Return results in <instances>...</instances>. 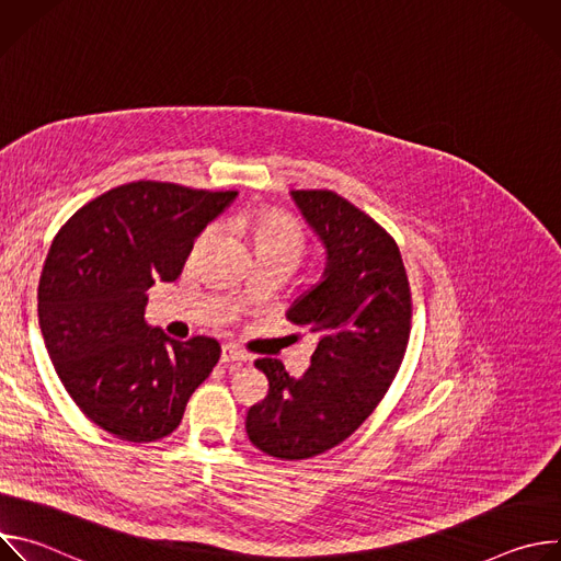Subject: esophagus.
I'll list each match as a JSON object with an SVG mask.
<instances>
[{
    "mask_svg": "<svg viewBox=\"0 0 561 561\" xmlns=\"http://www.w3.org/2000/svg\"><path fill=\"white\" fill-rule=\"evenodd\" d=\"M219 359H221V364H242V362H247V359H249V355L239 351L237 346L226 344V346H221V355H219Z\"/></svg>",
    "mask_w": 561,
    "mask_h": 561,
    "instance_id": "esophagus-1",
    "label": "esophagus"
}]
</instances>
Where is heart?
I'll use <instances>...</instances> for the list:
<instances>
[{
  "instance_id": "1",
  "label": "heart",
  "mask_w": 561,
  "mask_h": 561,
  "mask_svg": "<svg viewBox=\"0 0 561 561\" xmlns=\"http://www.w3.org/2000/svg\"><path fill=\"white\" fill-rule=\"evenodd\" d=\"M228 230L249 244L257 260H282L293 268L306 255V234L301 226L277 210H244L226 221ZM215 228H206L193 244V257H199L213 242Z\"/></svg>"
}]
</instances>
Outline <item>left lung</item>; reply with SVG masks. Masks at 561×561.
<instances>
[{
  "mask_svg": "<svg viewBox=\"0 0 561 561\" xmlns=\"http://www.w3.org/2000/svg\"><path fill=\"white\" fill-rule=\"evenodd\" d=\"M327 251L319 282L288 308L317 335L304 375L273 357L255 362L268 394L247 415L249 439L266 455L306 459L342 444L381 402L411 335V288L394 239L333 191H290Z\"/></svg>",
  "mask_w": 561,
  "mask_h": 561,
  "instance_id": "8db88e82",
  "label": "left lung"
}]
</instances>
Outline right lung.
Masks as SVG:
<instances>
[{"instance_id": "obj_1", "label": "right lung", "mask_w": 561, "mask_h": 561, "mask_svg": "<svg viewBox=\"0 0 561 561\" xmlns=\"http://www.w3.org/2000/svg\"><path fill=\"white\" fill-rule=\"evenodd\" d=\"M234 197L133 182L79 208L55 237L37 290L42 337L79 411L119 439L171 435L219 359L213 337L178 342L144 312L146 290L182 275L195 239Z\"/></svg>"}]
</instances>
